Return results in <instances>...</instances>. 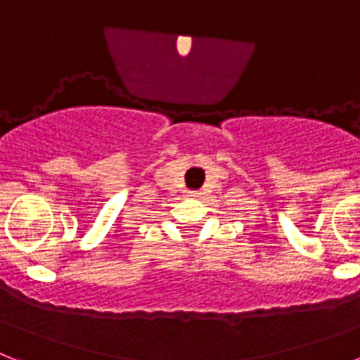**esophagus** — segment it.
I'll return each mask as SVG.
<instances>
[{"label": "esophagus", "mask_w": 360, "mask_h": 360, "mask_svg": "<svg viewBox=\"0 0 360 360\" xmlns=\"http://www.w3.org/2000/svg\"><path fill=\"white\" fill-rule=\"evenodd\" d=\"M188 198H199V192H188Z\"/></svg>", "instance_id": "obj_1"}]
</instances>
